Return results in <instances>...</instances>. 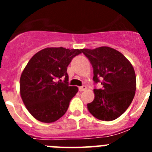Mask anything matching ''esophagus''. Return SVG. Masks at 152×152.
<instances>
[{"label": "esophagus", "mask_w": 152, "mask_h": 152, "mask_svg": "<svg viewBox=\"0 0 152 152\" xmlns=\"http://www.w3.org/2000/svg\"><path fill=\"white\" fill-rule=\"evenodd\" d=\"M85 90H87V87L85 85H83L81 87H79V91H84Z\"/></svg>", "instance_id": "34e87169"}]
</instances>
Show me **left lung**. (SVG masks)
I'll use <instances>...</instances> for the list:
<instances>
[{"instance_id":"1","label":"left lung","mask_w":152,"mask_h":152,"mask_svg":"<svg viewBox=\"0 0 152 152\" xmlns=\"http://www.w3.org/2000/svg\"><path fill=\"white\" fill-rule=\"evenodd\" d=\"M94 68L93 80L102 89H94V100L88 103L89 112L96 119L112 121L128 109L136 90L133 67L121 52L107 46L83 49Z\"/></svg>"}]
</instances>
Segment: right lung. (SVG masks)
<instances>
[{"instance_id":"1","label":"right lung","mask_w":152,"mask_h":152,"mask_svg":"<svg viewBox=\"0 0 152 152\" xmlns=\"http://www.w3.org/2000/svg\"><path fill=\"white\" fill-rule=\"evenodd\" d=\"M81 51L51 47L31 58L21 74L20 90L24 105L35 119L53 123L66 113L78 91L77 87L68 85L67 68Z\"/></svg>"}]
</instances>
